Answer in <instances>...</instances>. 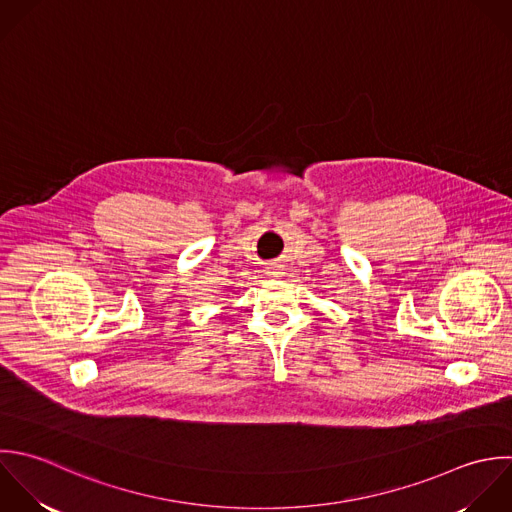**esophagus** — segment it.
I'll return each mask as SVG.
<instances>
[{"instance_id": "obj_1", "label": "esophagus", "mask_w": 512, "mask_h": 512, "mask_svg": "<svg viewBox=\"0 0 512 512\" xmlns=\"http://www.w3.org/2000/svg\"><path fill=\"white\" fill-rule=\"evenodd\" d=\"M269 275H273V277H277V275H279V273H277V269H271V271H269Z\"/></svg>"}]
</instances>
